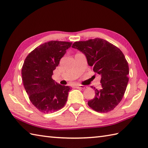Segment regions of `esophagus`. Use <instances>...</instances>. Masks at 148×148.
<instances>
[{"label":"esophagus","mask_w":148,"mask_h":148,"mask_svg":"<svg viewBox=\"0 0 148 148\" xmlns=\"http://www.w3.org/2000/svg\"><path fill=\"white\" fill-rule=\"evenodd\" d=\"M76 88H80V89H84L85 88L86 86H83V85H80V84H78V85L76 86Z\"/></svg>","instance_id":"1"}]
</instances>
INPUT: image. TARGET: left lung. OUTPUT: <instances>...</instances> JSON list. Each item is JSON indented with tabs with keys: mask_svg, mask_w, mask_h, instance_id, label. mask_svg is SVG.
Returning a JSON list of instances; mask_svg holds the SVG:
<instances>
[{
	"mask_svg": "<svg viewBox=\"0 0 148 148\" xmlns=\"http://www.w3.org/2000/svg\"><path fill=\"white\" fill-rule=\"evenodd\" d=\"M72 48L82 52L88 65L101 76V89L94 88L95 98L88 104L98 112L112 111L121 102L128 82L129 67L123 53L112 44L100 38L75 42Z\"/></svg>",
	"mask_w": 148,
	"mask_h": 148,
	"instance_id": "8db88e82",
	"label": "left lung"
}]
</instances>
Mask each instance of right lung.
Here are the masks:
<instances>
[{
	"label": "right lung",
	"mask_w": 148,
	"mask_h": 148,
	"mask_svg": "<svg viewBox=\"0 0 148 148\" xmlns=\"http://www.w3.org/2000/svg\"><path fill=\"white\" fill-rule=\"evenodd\" d=\"M72 44L58 40L45 42L25 60L21 69L23 85L31 102L40 112H54L65 105L71 88L55 82L52 75Z\"/></svg>",
	"instance_id": "obj_1"
}]
</instances>
